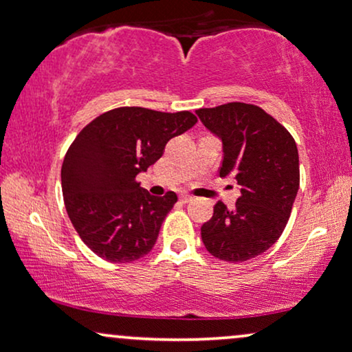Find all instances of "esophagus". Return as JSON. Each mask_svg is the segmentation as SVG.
I'll return each instance as SVG.
<instances>
[{
  "instance_id": "esophagus-1",
  "label": "esophagus",
  "mask_w": 352,
  "mask_h": 352,
  "mask_svg": "<svg viewBox=\"0 0 352 352\" xmlns=\"http://www.w3.org/2000/svg\"><path fill=\"white\" fill-rule=\"evenodd\" d=\"M191 199H193V198H191V196L190 195H180V201H182V203H184V204H186V203H190V201Z\"/></svg>"
}]
</instances>
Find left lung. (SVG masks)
Returning <instances> with one entry per match:
<instances>
[{
  "label": "left lung",
  "mask_w": 352,
  "mask_h": 352,
  "mask_svg": "<svg viewBox=\"0 0 352 352\" xmlns=\"http://www.w3.org/2000/svg\"><path fill=\"white\" fill-rule=\"evenodd\" d=\"M203 125L222 142L219 175L240 186L235 208L222 201L201 227V238L220 261L245 262L275 245L299 190V156L287 129L259 106L227 102L196 111Z\"/></svg>",
  "instance_id": "obj_1"
}]
</instances>
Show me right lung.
<instances>
[{
	"label": "right lung",
	"instance_id": "add662e5",
	"mask_svg": "<svg viewBox=\"0 0 352 352\" xmlns=\"http://www.w3.org/2000/svg\"><path fill=\"white\" fill-rule=\"evenodd\" d=\"M196 122L188 111L117 107L77 135L64 157L60 184L70 222L96 256L125 264L153 250L177 195H149L137 175L162 156L168 140Z\"/></svg>",
	"mask_w": 352,
	"mask_h": 352
}]
</instances>
